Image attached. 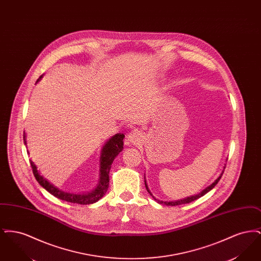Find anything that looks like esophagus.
I'll return each instance as SVG.
<instances>
[{
	"mask_svg": "<svg viewBox=\"0 0 261 261\" xmlns=\"http://www.w3.org/2000/svg\"><path fill=\"white\" fill-rule=\"evenodd\" d=\"M142 137H143L142 136V133L140 131L133 130V131H131L130 133L127 134L126 139H127L128 143H130L132 145H135V144H138L142 141Z\"/></svg>",
	"mask_w": 261,
	"mask_h": 261,
	"instance_id": "34e87169",
	"label": "esophagus"
}]
</instances>
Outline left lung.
<instances>
[{"label":"left lung","instance_id":"obj_1","mask_svg":"<svg viewBox=\"0 0 261 261\" xmlns=\"http://www.w3.org/2000/svg\"><path fill=\"white\" fill-rule=\"evenodd\" d=\"M224 169H225V167H224ZM224 171H222V173L220 174V176L211 184V186L207 187V188H205L203 191H201L199 194L198 195H196V196H192V197H188L186 199H180V200H175V201H162V200H160V199H155L152 195H151V193L149 192V188H148V185H147V183H146V180H145V185H146V189H147V191L149 192V195L154 199V200H158V202L159 203H164V204H166V205H171V206H175V205H180V204H185V203H189V202H191V201H194V200H196V199H199L200 197H202V196H204L206 193H208L211 190H212L214 187L216 186V184L219 182V180L221 179V177H222V175H223Z\"/></svg>","mask_w":261,"mask_h":261}]
</instances>
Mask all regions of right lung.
<instances>
[{
  "mask_svg": "<svg viewBox=\"0 0 261 261\" xmlns=\"http://www.w3.org/2000/svg\"><path fill=\"white\" fill-rule=\"evenodd\" d=\"M42 78V76L37 80ZM36 82V83H37ZM123 134H115L112 136L103 146L101 149V154H100V168H99V181L97 188L88 194H71V193H66L60 190L59 188L54 186L51 183H50L46 178H44L42 175H40L37 170L36 165L34 162L30 160V164L32 167L33 174L38 181V183L43 187L46 191H48L50 195L58 199H62L64 201L72 202V203H79V204H91L96 201H98L101 197L105 196L107 193L109 185H110V170L112 167V163L116 155L123 149ZM23 140L24 144L26 145V135L23 133Z\"/></svg>",
  "mask_w": 261,
  "mask_h": 261,
  "instance_id": "right-lung-1",
  "label": "right lung"
}]
</instances>
